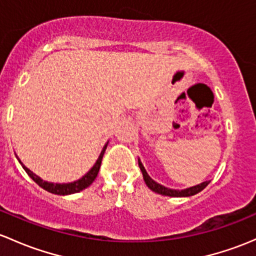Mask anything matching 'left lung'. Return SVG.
Masks as SVG:
<instances>
[{
	"label": "left lung",
	"instance_id": "1",
	"mask_svg": "<svg viewBox=\"0 0 256 256\" xmlns=\"http://www.w3.org/2000/svg\"><path fill=\"white\" fill-rule=\"evenodd\" d=\"M138 166H140V169H141L142 174H144V179L147 186H148L152 192L160 194V195H164V196H170V198H186V196H192L195 195V194L200 192L201 190L205 189L210 182H201V184L195 185V186H192L189 188V189H184V190L168 189V188L163 186V185L158 184V182H156L154 180L150 179L148 174H147L146 169H144V166H142V163L140 162V160H138Z\"/></svg>",
	"mask_w": 256,
	"mask_h": 256
}]
</instances>
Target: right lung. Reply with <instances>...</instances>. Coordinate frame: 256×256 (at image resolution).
Segmentation results:
<instances>
[{"instance_id":"right-lung-1","label":"right lung","mask_w":256,"mask_h":256,"mask_svg":"<svg viewBox=\"0 0 256 256\" xmlns=\"http://www.w3.org/2000/svg\"><path fill=\"white\" fill-rule=\"evenodd\" d=\"M106 146L108 144L104 146V148H103V150H102V153H100V156H99L98 160H96V164L93 166V168L90 169V170L84 176L80 178V180H77V182H68V184H54V182H44V180L40 179L39 176H36L33 172L29 170L26 166H23V163H22L20 160H20V163L22 164V166H23L24 170L26 172V174H28V176H30L32 179H33L34 182L39 185V186H42V189L46 190V192H49L51 194H56V195H70V194L82 192L83 189H86V188L90 186V185L94 182V179H96V176H98L99 168H100L102 160H103V156H104V152H106Z\"/></svg>"}]
</instances>
